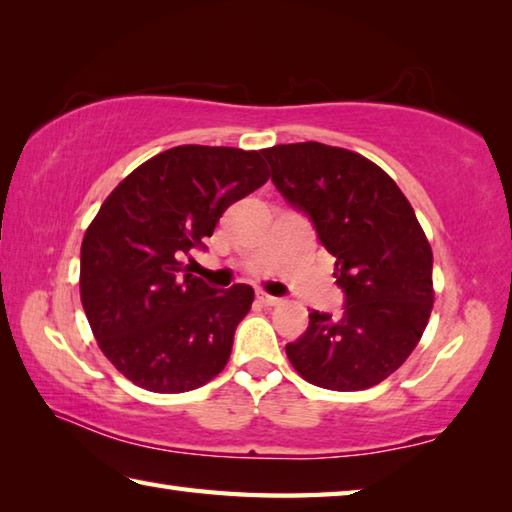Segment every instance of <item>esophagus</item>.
Masks as SVG:
<instances>
[{"mask_svg": "<svg viewBox=\"0 0 512 512\" xmlns=\"http://www.w3.org/2000/svg\"><path fill=\"white\" fill-rule=\"evenodd\" d=\"M257 300L262 302L264 306H277L282 302V297H275V295H268V293H264V291H259L257 293Z\"/></svg>", "mask_w": 512, "mask_h": 512, "instance_id": "esophagus-1", "label": "esophagus"}]
</instances>
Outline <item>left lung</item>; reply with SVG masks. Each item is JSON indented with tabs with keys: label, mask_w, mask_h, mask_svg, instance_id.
<instances>
[{
	"label": "left lung",
	"mask_w": 512,
	"mask_h": 512,
	"mask_svg": "<svg viewBox=\"0 0 512 512\" xmlns=\"http://www.w3.org/2000/svg\"><path fill=\"white\" fill-rule=\"evenodd\" d=\"M271 179L336 257L340 318L309 313L286 345L297 374L333 392L378 385L403 365L432 313V248L392 176L365 156L324 143L262 150Z\"/></svg>",
	"instance_id": "8db88e82"
}]
</instances>
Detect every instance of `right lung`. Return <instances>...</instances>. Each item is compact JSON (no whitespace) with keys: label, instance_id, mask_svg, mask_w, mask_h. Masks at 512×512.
<instances>
[{"label":"right lung","instance_id":"obj_1","mask_svg":"<svg viewBox=\"0 0 512 512\" xmlns=\"http://www.w3.org/2000/svg\"><path fill=\"white\" fill-rule=\"evenodd\" d=\"M259 152L179 145L125 176L80 248V300L98 347L134 385L181 394L226 367L237 324L255 300L188 273L219 217L268 181Z\"/></svg>","mask_w":512,"mask_h":512}]
</instances>
